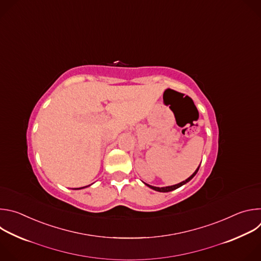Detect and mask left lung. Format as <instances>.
Listing matches in <instances>:
<instances>
[{"mask_svg": "<svg viewBox=\"0 0 261 261\" xmlns=\"http://www.w3.org/2000/svg\"><path fill=\"white\" fill-rule=\"evenodd\" d=\"M200 166V165H199ZM199 166L197 167V169L193 172V174L192 175H190L187 179H185V180H182V181H180V182H178V184H176V185H172V186H167V187H154V186H151V185H148V184H145L147 187H150L151 189H153V190H155V191H158V192H169V191H172V190H175V189H177V188H179V187H181L182 185H185V184H187L188 181H190L194 176H195V174L197 173V171H198V169H199Z\"/></svg>", "mask_w": 261, "mask_h": 261, "instance_id": "left-lung-1", "label": "left lung"}]
</instances>
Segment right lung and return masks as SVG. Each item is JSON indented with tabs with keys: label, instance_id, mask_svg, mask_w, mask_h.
<instances>
[{
	"label": "right lung",
	"instance_id": "1",
	"mask_svg": "<svg viewBox=\"0 0 261 261\" xmlns=\"http://www.w3.org/2000/svg\"><path fill=\"white\" fill-rule=\"evenodd\" d=\"M86 187H87V186H86ZM86 187H82V188H77L76 190H79V189H83V188H86Z\"/></svg>",
	"mask_w": 261,
	"mask_h": 261
}]
</instances>
